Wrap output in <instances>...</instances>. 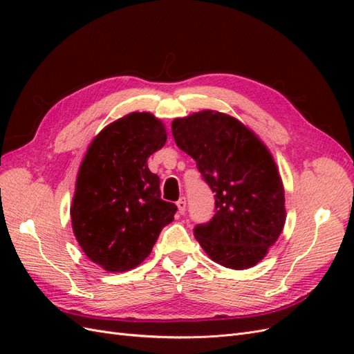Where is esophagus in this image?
I'll return each mask as SVG.
<instances>
[{
  "mask_svg": "<svg viewBox=\"0 0 354 354\" xmlns=\"http://www.w3.org/2000/svg\"><path fill=\"white\" fill-rule=\"evenodd\" d=\"M177 208H178V212L183 216V214L186 212V208H187V203H186V198H180L178 202H177Z\"/></svg>",
  "mask_w": 354,
  "mask_h": 354,
  "instance_id": "34e87169",
  "label": "esophagus"
}]
</instances>
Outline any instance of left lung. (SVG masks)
<instances>
[{
  "label": "left lung",
  "instance_id": "1",
  "mask_svg": "<svg viewBox=\"0 0 354 354\" xmlns=\"http://www.w3.org/2000/svg\"><path fill=\"white\" fill-rule=\"evenodd\" d=\"M171 130L216 194V214L196 224V241L229 269L255 266L279 238L286 217L282 180L269 149L242 122L216 111L177 118Z\"/></svg>",
  "mask_w": 354,
  "mask_h": 354
}]
</instances>
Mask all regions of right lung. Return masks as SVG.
<instances>
[{"label": "right lung", "instance_id": "1", "mask_svg": "<svg viewBox=\"0 0 354 354\" xmlns=\"http://www.w3.org/2000/svg\"><path fill=\"white\" fill-rule=\"evenodd\" d=\"M167 142L164 124L133 112L95 136L85 153L71 207L72 229L88 259L127 272L151 254L177 207L160 199L147 158Z\"/></svg>", "mask_w": 354, "mask_h": 354}]
</instances>
